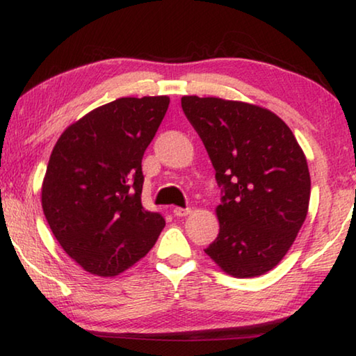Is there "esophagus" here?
<instances>
[{
  "label": "esophagus",
  "instance_id": "esophagus-1",
  "mask_svg": "<svg viewBox=\"0 0 356 356\" xmlns=\"http://www.w3.org/2000/svg\"><path fill=\"white\" fill-rule=\"evenodd\" d=\"M174 215L176 216H186V215H190L191 213V209L190 207H186V209H184V207H174Z\"/></svg>",
  "mask_w": 356,
  "mask_h": 356
}]
</instances>
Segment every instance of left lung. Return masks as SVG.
<instances>
[{"label": "left lung", "instance_id": "obj_1", "mask_svg": "<svg viewBox=\"0 0 356 356\" xmlns=\"http://www.w3.org/2000/svg\"><path fill=\"white\" fill-rule=\"evenodd\" d=\"M182 110L206 146L221 186L220 232L206 254L234 278L281 262L308 215V161L284 120L267 108L184 95Z\"/></svg>", "mask_w": 356, "mask_h": 356}]
</instances>
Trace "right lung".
I'll return each instance as SVG.
<instances>
[{
    "instance_id": "right-lung-1",
    "label": "right lung",
    "mask_w": 356,
    "mask_h": 356,
    "mask_svg": "<svg viewBox=\"0 0 356 356\" xmlns=\"http://www.w3.org/2000/svg\"><path fill=\"white\" fill-rule=\"evenodd\" d=\"M168 105V95L110 102L69 125L53 147L42 209L63 250L91 275L125 272L165 227L141 204V160Z\"/></svg>"
}]
</instances>
